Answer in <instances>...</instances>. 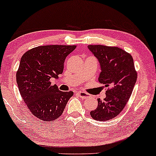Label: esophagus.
Listing matches in <instances>:
<instances>
[{
    "instance_id": "esophagus-1",
    "label": "esophagus",
    "mask_w": 156,
    "mask_h": 156,
    "mask_svg": "<svg viewBox=\"0 0 156 156\" xmlns=\"http://www.w3.org/2000/svg\"><path fill=\"white\" fill-rule=\"evenodd\" d=\"M77 94H79V96L82 99H85V98H87L90 97V95L87 94V93H85V92H79Z\"/></svg>"
}]
</instances>
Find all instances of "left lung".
<instances>
[{"label": "left lung", "mask_w": 156, "mask_h": 156, "mask_svg": "<svg viewBox=\"0 0 156 156\" xmlns=\"http://www.w3.org/2000/svg\"><path fill=\"white\" fill-rule=\"evenodd\" d=\"M88 48L100 62L99 82L109 87L104 100L98 99V108L90 115L96 120H111L124 110L137 81L133 58L116 46L89 45Z\"/></svg>", "instance_id": "1"}]
</instances>
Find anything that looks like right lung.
I'll list each match as a JSON object with an SVG mask.
<instances>
[{"label": "right lung", "mask_w": 156, "mask_h": 156, "mask_svg": "<svg viewBox=\"0 0 156 156\" xmlns=\"http://www.w3.org/2000/svg\"><path fill=\"white\" fill-rule=\"evenodd\" d=\"M76 46H40L26 51L20 61L16 82L31 114L44 121H54L64 112L73 92H62L50 80L62 74L66 56Z\"/></svg>", "instance_id": "add662e5"}]
</instances>
